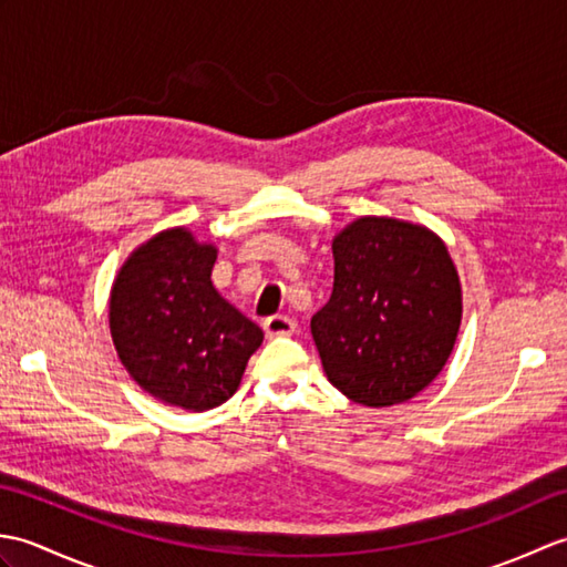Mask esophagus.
Wrapping results in <instances>:
<instances>
[{
	"label": "esophagus",
	"instance_id": "obj_1",
	"mask_svg": "<svg viewBox=\"0 0 567 567\" xmlns=\"http://www.w3.org/2000/svg\"><path fill=\"white\" fill-rule=\"evenodd\" d=\"M262 329H265V333L270 336V339H275V336H292L295 329H297V323L290 317L275 315V317H268L262 321Z\"/></svg>",
	"mask_w": 567,
	"mask_h": 567
}]
</instances>
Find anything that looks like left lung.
<instances>
[{
  "mask_svg": "<svg viewBox=\"0 0 567 567\" xmlns=\"http://www.w3.org/2000/svg\"><path fill=\"white\" fill-rule=\"evenodd\" d=\"M461 311V282L436 234L363 216L333 238V292L311 317V336L336 390L392 406L443 370Z\"/></svg>",
  "mask_w": 567,
  "mask_h": 567,
  "instance_id": "obj_1",
  "label": "left lung"
}]
</instances>
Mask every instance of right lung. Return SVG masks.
<instances>
[{
    "mask_svg": "<svg viewBox=\"0 0 567 567\" xmlns=\"http://www.w3.org/2000/svg\"><path fill=\"white\" fill-rule=\"evenodd\" d=\"M214 246L173 228L131 252L112 287L110 329L128 375L192 412L224 404L262 343L258 323L214 290Z\"/></svg>",
    "mask_w": 567,
    "mask_h": 567,
    "instance_id": "obj_1",
    "label": "right lung"
}]
</instances>
